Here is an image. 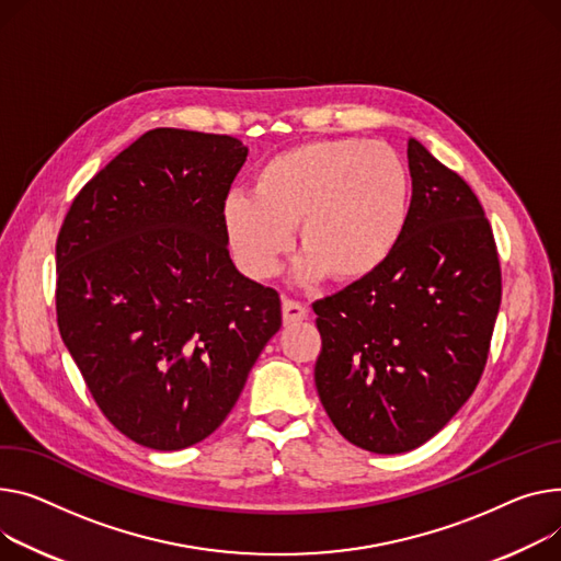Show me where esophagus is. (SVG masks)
I'll return each mask as SVG.
<instances>
[{"instance_id": "esophagus-1", "label": "esophagus", "mask_w": 561, "mask_h": 561, "mask_svg": "<svg viewBox=\"0 0 561 561\" xmlns=\"http://www.w3.org/2000/svg\"><path fill=\"white\" fill-rule=\"evenodd\" d=\"M282 316H284V324H295V322H302V320L309 318V309L300 302L288 300V297H286V300L282 302Z\"/></svg>"}]
</instances>
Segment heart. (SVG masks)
<instances>
[{"instance_id":"obj_1","label":"heart","mask_w":561,"mask_h":561,"mask_svg":"<svg viewBox=\"0 0 561 561\" xmlns=\"http://www.w3.org/2000/svg\"><path fill=\"white\" fill-rule=\"evenodd\" d=\"M410 173L383 141L358 137L293 146L259 167L250 194L222 203V230L254 279L277 275L297 228V275L354 284L399 248L410 216Z\"/></svg>"}]
</instances>
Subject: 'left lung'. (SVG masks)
Masks as SVG:
<instances>
[{
    "label": "left lung",
    "mask_w": 561,
    "mask_h": 561,
    "mask_svg": "<svg viewBox=\"0 0 561 561\" xmlns=\"http://www.w3.org/2000/svg\"><path fill=\"white\" fill-rule=\"evenodd\" d=\"M403 239L367 279L313 302L316 388L329 420L371 454L439 433L476 390L501 307V261L471 186L408 139Z\"/></svg>",
    "instance_id": "left-lung-1"
}]
</instances>
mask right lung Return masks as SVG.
<instances>
[{
    "mask_svg": "<svg viewBox=\"0 0 561 561\" xmlns=\"http://www.w3.org/2000/svg\"><path fill=\"white\" fill-rule=\"evenodd\" d=\"M245 158L230 135L148 130L58 232L62 343L107 422L148 449L211 435L282 327L279 293L237 271L222 230Z\"/></svg>",
    "mask_w": 561,
    "mask_h": 561,
    "instance_id": "add662e5",
    "label": "right lung"
}]
</instances>
